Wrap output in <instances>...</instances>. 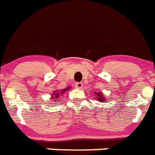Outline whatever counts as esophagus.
<instances>
[{
  "mask_svg": "<svg viewBox=\"0 0 155 155\" xmlns=\"http://www.w3.org/2000/svg\"><path fill=\"white\" fill-rule=\"evenodd\" d=\"M83 86H84V84H83V83H81V82H78V83L75 84V87L79 89H81L82 87H83Z\"/></svg>",
  "mask_w": 155,
  "mask_h": 155,
  "instance_id": "esophagus-1",
  "label": "esophagus"
}]
</instances>
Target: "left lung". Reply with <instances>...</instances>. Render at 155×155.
Instances as JSON below:
<instances>
[{
  "label": "left lung",
  "mask_w": 155,
  "mask_h": 155,
  "mask_svg": "<svg viewBox=\"0 0 155 155\" xmlns=\"http://www.w3.org/2000/svg\"><path fill=\"white\" fill-rule=\"evenodd\" d=\"M95 95H96V98L95 99H97V100H99V102H101V103H104V101H107L106 98L104 96V95L101 91H99V92H97V91H95Z\"/></svg>",
  "instance_id": "1"
}]
</instances>
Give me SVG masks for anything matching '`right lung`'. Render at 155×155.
Instances as JSON below:
<instances>
[{
	"instance_id": "obj_1",
	"label": "right lung",
	"mask_w": 155,
	"mask_h": 155,
	"mask_svg": "<svg viewBox=\"0 0 155 155\" xmlns=\"http://www.w3.org/2000/svg\"><path fill=\"white\" fill-rule=\"evenodd\" d=\"M71 88V87H66V88L63 89V90H56L55 91H53V94H51V100H55V101H57L56 99H58L59 98H60V96L61 95H63L64 93H65L66 91H68L69 90V89Z\"/></svg>"
}]
</instances>
